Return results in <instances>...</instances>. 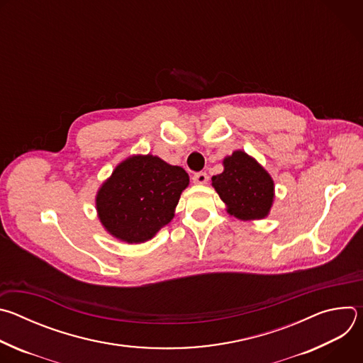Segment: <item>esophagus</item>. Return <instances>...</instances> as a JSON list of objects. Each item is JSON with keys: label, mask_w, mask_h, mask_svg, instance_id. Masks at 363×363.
<instances>
[{"label": "esophagus", "mask_w": 363, "mask_h": 363, "mask_svg": "<svg viewBox=\"0 0 363 363\" xmlns=\"http://www.w3.org/2000/svg\"><path fill=\"white\" fill-rule=\"evenodd\" d=\"M192 181H194V184L203 185V184L208 182V175H206L205 172H198V174H195V175L192 177Z\"/></svg>", "instance_id": "34e87169"}]
</instances>
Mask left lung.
Instances as JSON below:
<instances>
[{"instance_id":"obj_1","label":"left lung","mask_w":363,"mask_h":363,"mask_svg":"<svg viewBox=\"0 0 363 363\" xmlns=\"http://www.w3.org/2000/svg\"><path fill=\"white\" fill-rule=\"evenodd\" d=\"M224 171L213 177V186L227 213L241 221L264 220L274 202L272 175L248 153L234 150L223 160Z\"/></svg>"}]
</instances>
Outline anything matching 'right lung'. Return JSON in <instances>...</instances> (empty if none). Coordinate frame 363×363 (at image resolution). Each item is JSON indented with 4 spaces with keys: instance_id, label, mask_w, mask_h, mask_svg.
Masks as SVG:
<instances>
[{
    "instance_id": "obj_1",
    "label": "right lung",
    "mask_w": 363,
    "mask_h": 363,
    "mask_svg": "<svg viewBox=\"0 0 363 363\" xmlns=\"http://www.w3.org/2000/svg\"><path fill=\"white\" fill-rule=\"evenodd\" d=\"M188 185L184 168L150 153L132 155L97 189V217L116 240L145 242L171 223Z\"/></svg>"
}]
</instances>
